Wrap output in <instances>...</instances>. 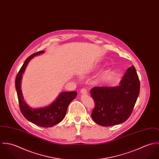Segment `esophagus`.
<instances>
[{
    "instance_id": "34e87169",
    "label": "esophagus",
    "mask_w": 159,
    "mask_h": 159,
    "mask_svg": "<svg viewBox=\"0 0 159 159\" xmlns=\"http://www.w3.org/2000/svg\"><path fill=\"white\" fill-rule=\"evenodd\" d=\"M80 93H81L82 94H84V95L87 94V91L86 90V89L82 88V89H81V90H80Z\"/></svg>"
}]
</instances>
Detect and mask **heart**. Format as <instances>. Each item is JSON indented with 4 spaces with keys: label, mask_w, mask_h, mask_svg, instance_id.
Returning <instances> with one entry per match:
<instances>
[{
    "label": "heart",
    "mask_w": 159,
    "mask_h": 159,
    "mask_svg": "<svg viewBox=\"0 0 159 159\" xmlns=\"http://www.w3.org/2000/svg\"><path fill=\"white\" fill-rule=\"evenodd\" d=\"M110 71V68H106L104 69H103L102 71L100 72L99 74V77L101 78H102L104 77H105L106 75Z\"/></svg>",
    "instance_id": "b5f03b06"
}]
</instances>
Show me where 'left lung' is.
Masks as SVG:
<instances>
[{
	"label": "left lung",
	"mask_w": 159,
	"mask_h": 159,
	"mask_svg": "<svg viewBox=\"0 0 159 159\" xmlns=\"http://www.w3.org/2000/svg\"><path fill=\"white\" fill-rule=\"evenodd\" d=\"M140 84L134 66L124 74L119 85L96 87L90 90L95 104L91 117L102 126H112L125 121L130 116L140 93Z\"/></svg>",
	"instance_id": "left-lung-1"
}]
</instances>
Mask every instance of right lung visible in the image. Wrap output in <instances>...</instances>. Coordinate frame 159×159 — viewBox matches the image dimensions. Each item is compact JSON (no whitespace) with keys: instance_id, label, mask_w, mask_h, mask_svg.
<instances>
[{"instance_id":"1","label":"right lung","mask_w":159,"mask_h":159,"mask_svg":"<svg viewBox=\"0 0 159 159\" xmlns=\"http://www.w3.org/2000/svg\"><path fill=\"white\" fill-rule=\"evenodd\" d=\"M39 51L29 57L24 61L19 71L16 80L15 87L18 95L19 104L21 113L30 122L43 127H51L60 123L66 116L68 107L77 95L76 91H65L59 94L55 100L49 106L44 107L32 108L24 100L21 91V80L22 75L30 61L35 56L44 53Z\"/></svg>"}]
</instances>
